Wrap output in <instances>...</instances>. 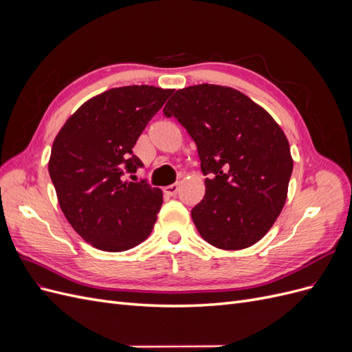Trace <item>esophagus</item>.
I'll list each match as a JSON object with an SVG mask.
<instances>
[{"instance_id":"34e87169","label":"esophagus","mask_w":352,"mask_h":352,"mask_svg":"<svg viewBox=\"0 0 352 352\" xmlns=\"http://www.w3.org/2000/svg\"><path fill=\"white\" fill-rule=\"evenodd\" d=\"M163 190H164V194H166V195H168V197H175V195L177 194V190H179V185H177V184H172V185L166 186Z\"/></svg>"}]
</instances>
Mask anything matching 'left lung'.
Masks as SVG:
<instances>
[{
	"label": "left lung",
	"instance_id": "8db88e82",
	"mask_svg": "<svg viewBox=\"0 0 352 352\" xmlns=\"http://www.w3.org/2000/svg\"><path fill=\"white\" fill-rule=\"evenodd\" d=\"M195 141L206 195L190 211L202 239L236 251L258 242L279 217L294 160L282 127L247 95L194 85L164 107Z\"/></svg>",
	"mask_w": 352,
	"mask_h": 352
}]
</instances>
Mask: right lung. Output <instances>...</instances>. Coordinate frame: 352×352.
Here are the masks:
<instances>
[{
  "instance_id": "add662e5",
  "label": "right lung",
  "mask_w": 352,
  "mask_h": 352,
  "mask_svg": "<svg viewBox=\"0 0 352 352\" xmlns=\"http://www.w3.org/2000/svg\"><path fill=\"white\" fill-rule=\"evenodd\" d=\"M172 94L150 85L109 89L83 102L57 133L48 172L63 214L92 247L120 252L150 236L162 189L124 175L144 166L132 150Z\"/></svg>"
}]
</instances>
